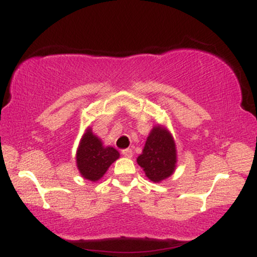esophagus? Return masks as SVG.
<instances>
[{
  "mask_svg": "<svg viewBox=\"0 0 257 257\" xmlns=\"http://www.w3.org/2000/svg\"><path fill=\"white\" fill-rule=\"evenodd\" d=\"M122 155L126 158H132L133 157V150L132 149H125L122 151Z\"/></svg>",
  "mask_w": 257,
  "mask_h": 257,
  "instance_id": "esophagus-1",
  "label": "esophagus"
}]
</instances>
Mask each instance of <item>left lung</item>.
Masks as SVG:
<instances>
[{
  "label": "left lung",
  "mask_w": 257,
  "mask_h": 257,
  "mask_svg": "<svg viewBox=\"0 0 257 257\" xmlns=\"http://www.w3.org/2000/svg\"><path fill=\"white\" fill-rule=\"evenodd\" d=\"M137 162L153 182L159 184L173 175L178 162L176 145L166 126L159 124L153 126Z\"/></svg>",
  "instance_id": "8db88e82"
}]
</instances>
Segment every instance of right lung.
Wrapping results in <instances>:
<instances>
[{
  "mask_svg": "<svg viewBox=\"0 0 257 257\" xmlns=\"http://www.w3.org/2000/svg\"><path fill=\"white\" fill-rule=\"evenodd\" d=\"M119 158V152L112 146H104L101 139L96 137L90 126L85 129L76 153V163L84 179L99 181L114 161Z\"/></svg>",
  "mask_w": 257,
  "mask_h": 257,
  "instance_id": "1",
  "label": "right lung"
}]
</instances>
